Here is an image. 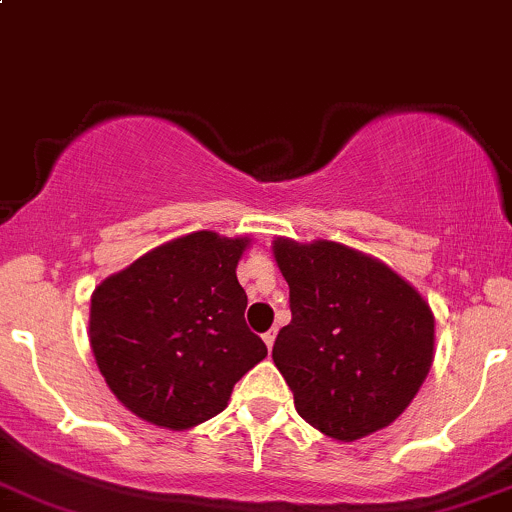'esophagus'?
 Masks as SVG:
<instances>
[{"mask_svg":"<svg viewBox=\"0 0 512 512\" xmlns=\"http://www.w3.org/2000/svg\"><path fill=\"white\" fill-rule=\"evenodd\" d=\"M263 342H266V347L271 350L273 342H276V330H268V333H263Z\"/></svg>","mask_w":512,"mask_h":512,"instance_id":"obj_1","label":"esophagus"}]
</instances>
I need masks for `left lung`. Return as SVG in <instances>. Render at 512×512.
I'll use <instances>...</instances> for the list:
<instances>
[{
	"mask_svg": "<svg viewBox=\"0 0 512 512\" xmlns=\"http://www.w3.org/2000/svg\"><path fill=\"white\" fill-rule=\"evenodd\" d=\"M291 323L273 362L298 414L337 441L392 424L429 374L434 315L404 278L335 241L278 239Z\"/></svg>",
	"mask_w": 512,
	"mask_h": 512,
	"instance_id": "8db88e82",
	"label": "left lung"
}]
</instances>
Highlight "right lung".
<instances>
[{"label": "right lung", "mask_w": 512, "mask_h": 512, "mask_svg": "<svg viewBox=\"0 0 512 512\" xmlns=\"http://www.w3.org/2000/svg\"><path fill=\"white\" fill-rule=\"evenodd\" d=\"M249 239L194 231L105 278L91 298V347L110 392L150 424L182 431L224 412L268 355L244 320L236 263Z\"/></svg>", "instance_id": "obj_1"}]
</instances>
